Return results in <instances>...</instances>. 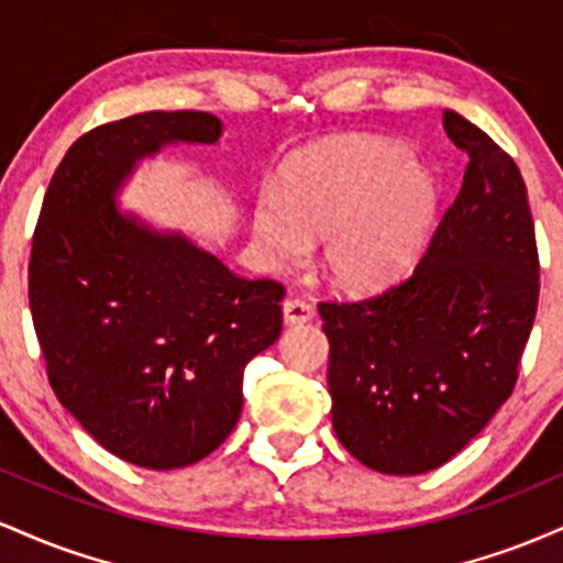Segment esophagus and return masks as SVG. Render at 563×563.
<instances>
[{"label":"esophagus","mask_w":563,"mask_h":563,"mask_svg":"<svg viewBox=\"0 0 563 563\" xmlns=\"http://www.w3.org/2000/svg\"><path fill=\"white\" fill-rule=\"evenodd\" d=\"M283 318H286L288 325H301V322L314 318V309L312 303L303 299H286V303H283Z\"/></svg>","instance_id":"34e87169"}]
</instances>
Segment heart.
Wrapping results in <instances>:
<instances>
[{"label":"heart","mask_w":563,"mask_h":563,"mask_svg":"<svg viewBox=\"0 0 563 563\" xmlns=\"http://www.w3.org/2000/svg\"><path fill=\"white\" fill-rule=\"evenodd\" d=\"M437 200L434 177L402 145L333 137L290 156L251 219L275 260H299L322 238L320 264L335 286L378 290L416 262Z\"/></svg>","instance_id":"obj_1"}]
</instances>
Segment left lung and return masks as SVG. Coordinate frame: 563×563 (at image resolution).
Returning a JSON list of instances; mask_svg holds the SVG:
<instances>
[{
  "label": "left lung",
  "mask_w": 563,
  "mask_h": 563,
  "mask_svg": "<svg viewBox=\"0 0 563 563\" xmlns=\"http://www.w3.org/2000/svg\"><path fill=\"white\" fill-rule=\"evenodd\" d=\"M444 132L468 153L466 177L412 275L367 299L318 303L335 437L380 474L439 468L493 421L538 314L519 166L455 111H444Z\"/></svg>",
  "instance_id": "1"
}]
</instances>
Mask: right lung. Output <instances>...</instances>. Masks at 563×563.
I'll list each match as a JSON object with an SVG mask.
<instances>
[{
	"instance_id": "obj_1",
	"label": "right lung",
	"mask_w": 563,
	"mask_h": 563,
	"mask_svg": "<svg viewBox=\"0 0 563 563\" xmlns=\"http://www.w3.org/2000/svg\"><path fill=\"white\" fill-rule=\"evenodd\" d=\"M219 134L203 111L89 129L57 164L31 241L29 303L49 386L95 442L142 468L214 452L241 418L245 365L283 331L280 283L235 275L115 209L140 158Z\"/></svg>"
}]
</instances>
